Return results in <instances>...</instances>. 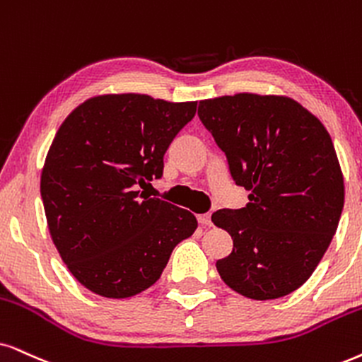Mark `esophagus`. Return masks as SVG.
<instances>
[{"mask_svg": "<svg viewBox=\"0 0 362 362\" xmlns=\"http://www.w3.org/2000/svg\"><path fill=\"white\" fill-rule=\"evenodd\" d=\"M197 221L202 226H212V221H210V214H202V215H197Z\"/></svg>", "mask_w": 362, "mask_h": 362, "instance_id": "esophagus-1", "label": "esophagus"}]
</instances>
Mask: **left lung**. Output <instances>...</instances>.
<instances>
[{
	"mask_svg": "<svg viewBox=\"0 0 362 362\" xmlns=\"http://www.w3.org/2000/svg\"><path fill=\"white\" fill-rule=\"evenodd\" d=\"M199 117L226 153L235 184L250 192L244 209L212 214L234 240L215 267L249 299L291 294L321 262L344 207V177L331 135L284 95L200 100Z\"/></svg>",
	"mask_w": 362,
	"mask_h": 362,
	"instance_id": "8db88e82",
	"label": "left lung"
}]
</instances>
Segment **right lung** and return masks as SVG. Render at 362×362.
Segmentation results:
<instances>
[{"label":"right lung","instance_id":"1","mask_svg":"<svg viewBox=\"0 0 362 362\" xmlns=\"http://www.w3.org/2000/svg\"><path fill=\"white\" fill-rule=\"evenodd\" d=\"M197 102L141 93L91 97L65 118L41 172L49 235L86 289L125 299L153 286L197 218L140 194L163 172V155Z\"/></svg>","mask_w":362,"mask_h":362}]
</instances>
